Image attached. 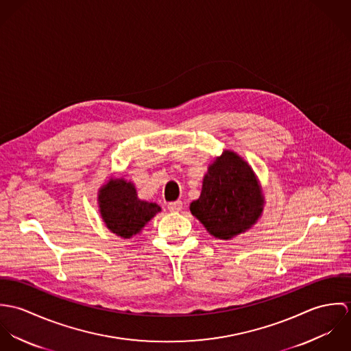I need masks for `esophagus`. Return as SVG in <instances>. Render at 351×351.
Wrapping results in <instances>:
<instances>
[{"label": "esophagus", "mask_w": 351, "mask_h": 351, "mask_svg": "<svg viewBox=\"0 0 351 351\" xmlns=\"http://www.w3.org/2000/svg\"><path fill=\"white\" fill-rule=\"evenodd\" d=\"M167 208H169V210L170 212H180L181 209H182V201H173V202H169V205H167Z\"/></svg>", "instance_id": "34e87169"}]
</instances>
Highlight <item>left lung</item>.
<instances>
[{"mask_svg":"<svg viewBox=\"0 0 351 351\" xmlns=\"http://www.w3.org/2000/svg\"><path fill=\"white\" fill-rule=\"evenodd\" d=\"M262 204L261 188L247 162L226 151L209 166L200 199L191 204V212L210 235L231 239L258 220Z\"/></svg>","mask_w":351,"mask_h":351,"instance_id":"8db88e82","label":"left lung"}]
</instances>
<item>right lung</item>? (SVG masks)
Listing matches in <instances>:
<instances>
[{
    "label": "right lung",
    "instance_id": "1",
    "mask_svg": "<svg viewBox=\"0 0 351 351\" xmlns=\"http://www.w3.org/2000/svg\"><path fill=\"white\" fill-rule=\"evenodd\" d=\"M100 212L106 227L121 238L138 234L160 206L138 199L136 189L124 180H110L99 195Z\"/></svg>",
    "mask_w": 351,
    "mask_h": 351
}]
</instances>
